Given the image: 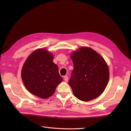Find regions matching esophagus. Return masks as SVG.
<instances>
[{
    "instance_id": "esophagus-1",
    "label": "esophagus",
    "mask_w": 131,
    "mask_h": 131,
    "mask_svg": "<svg viewBox=\"0 0 131 131\" xmlns=\"http://www.w3.org/2000/svg\"><path fill=\"white\" fill-rule=\"evenodd\" d=\"M63 79H64V80H65L66 82H68V76H64Z\"/></svg>"
}]
</instances>
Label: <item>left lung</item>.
Segmentation results:
<instances>
[{
	"label": "left lung",
	"instance_id": "8db88e82",
	"mask_svg": "<svg viewBox=\"0 0 131 131\" xmlns=\"http://www.w3.org/2000/svg\"><path fill=\"white\" fill-rule=\"evenodd\" d=\"M74 69L69 83L77 99L89 101L100 96L106 87L109 70L101 55L83 47L71 54Z\"/></svg>",
	"mask_w": 131,
	"mask_h": 131
}]
</instances>
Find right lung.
Wrapping results in <instances>:
<instances>
[{
    "label": "right lung",
    "instance_id": "right-lung-1",
    "mask_svg": "<svg viewBox=\"0 0 131 131\" xmlns=\"http://www.w3.org/2000/svg\"><path fill=\"white\" fill-rule=\"evenodd\" d=\"M53 56L45 49H38L27 58L21 70L24 84L30 93L47 99L54 93L62 81L58 66L53 62Z\"/></svg>",
    "mask_w": 131,
    "mask_h": 131
}]
</instances>
